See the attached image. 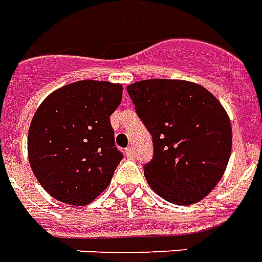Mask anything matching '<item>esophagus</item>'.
<instances>
[{"label": "esophagus", "instance_id": "obj_1", "mask_svg": "<svg viewBox=\"0 0 262 262\" xmlns=\"http://www.w3.org/2000/svg\"><path fill=\"white\" fill-rule=\"evenodd\" d=\"M125 157L127 158H133L134 157V149H133V148H131V146H128L127 149H125Z\"/></svg>", "mask_w": 262, "mask_h": 262}]
</instances>
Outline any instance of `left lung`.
Returning <instances> with one entry per match:
<instances>
[{
  "label": "left lung",
  "instance_id": "left-lung-1",
  "mask_svg": "<svg viewBox=\"0 0 262 262\" xmlns=\"http://www.w3.org/2000/svg\"><path fill=\"white\" fill-rule=\"evenodd\" d=\"M135 111L152 135L144 175L152 190L179 206L205 199L223 178L231 122L222 103L198 83L149 79L128 84Z\"/></svg>",
  "mask_w": 262,
  "mask_h": 262
}]
</instances>
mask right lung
<instances>
[{
    "label": "right lung",
    "instance_id": "obj_1",
    "mask_svg": "<svg viewBox=\"0 0 262 262\" xmlns=\"http://www.w3.org/2000/svg\"><path fill=\"white\" fill-rule=\"evenodd\" d=\"M121 97L120 83L80 80L40 103L28 131V158L52 198L86 206L110 185L122 159L110 122Z\"/></svg>",
    "mask_w": 262,
    "mask_h": 262
}]
</instances>
